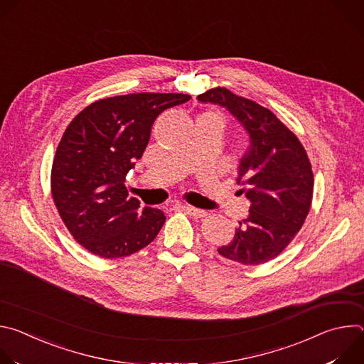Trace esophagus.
<instances>
[{"label": "esophagus", "mask_w": 364, "mask_h": 364, "mask_svg": "<svg viewBox=\"0 0 364 364\" xmlns=\"http://www.w3.org/2000/svg\"><path fill=\"white\" fill-rule=\"evenodd\" d=\"M180 207H181V210H183V212H186L188 216H193V218H196V219H201V218H204V216L207 215L204 210H201V209H196V207H193V205L181 204Z\"/></svg>", "instance_id": "esophagus-1"}]
</instances>
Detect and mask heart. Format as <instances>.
<instances>
[{"mask_svg": "<svg viewBox=\"0 0 364 364\" xmlns=\"http://www.w3.org/2000/svg\"><path fill=\"white\" fill-rule=\"evenodd\" d=\"M207 115H210V117H213V118H215V119H218V121H219L220 124H223V121H222V117H220L219 114H213V112H212V114H207Z\"/></svg>", "mask_w": 364, "mask_h": 364, "instance_id": "b5f03b06", "label": "heart"}]
</instances>
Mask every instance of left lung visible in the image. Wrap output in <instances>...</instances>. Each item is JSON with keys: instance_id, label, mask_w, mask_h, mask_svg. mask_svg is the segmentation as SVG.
I'll return each mask as SVG.
<instances>
[{"instance_id": "obj_1", "label": "left lung", "mask_w": 364, "mask_h": 364, "mask_svg": "<svg viewBox=\"0 0 364 364\" xmlns=\"http://www.w3.org/2000/svg\"><path fill=\"white\" fill-rule=\"evenodd\" d=\"M197 99L225 107L250 135L237 177L252 203L249 216L218 252L242 265L265 264L294 240L311 209L314 174L306 151L275 114L250 99L220 86Z\"/></svg>"}]
</instances>
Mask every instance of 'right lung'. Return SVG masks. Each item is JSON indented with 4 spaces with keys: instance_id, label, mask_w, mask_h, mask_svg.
<instances>
[{
    "instance_id": "add662e5",
    "label": "right lung",
    "mask_w": 364,
    "mask_h": 364,
    "mask_svg": "<svg viewBox=\"0 0 364 364\" xmlns=\"http://www.w3.org/2000/svg\"><path fill=\"white\" fill-rule=\"evenodd\" d=\"M190 97L142 92L99 99L66 128L51 166V196L73 239L90 253L129 256L159 235L164 213L141 212L124 181L142 157L154 121Z\"/></svg>"
}]
</instances>
